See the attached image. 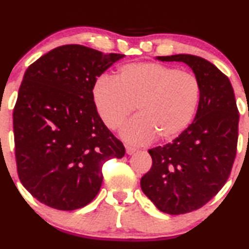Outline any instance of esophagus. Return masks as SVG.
Returning a JSON list of instances; mask_svg holds the SVG:
<instances>
[{
    "label": "esophagus",
    "mask_w": 249,
    "mask_h": 249,
    "mask_svg": "<svg viewBox=\"0 0 249 249\" xmlns=\"http://www.w3.org/2000/svg\"><path fill=\"white\" fill-rule=\"evenodd\" d=\"M125 148H126V153L127 154H133L134 152H137V148L136 147H133V146H131V145H126L125 146Z\"/></svg>",
    "instance_id": "esophagus-1"
}]
</instances>
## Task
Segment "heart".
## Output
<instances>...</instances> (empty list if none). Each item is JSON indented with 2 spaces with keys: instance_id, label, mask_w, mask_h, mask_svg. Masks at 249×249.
Listing matches in <instances>:
<instances>
[{
  "instance_id": "heart-1",
  "label": "heart",
  "mask_w": 249,
  "mask_h": 249,
  "mask_svg": "<svg viewBox=\"0 0 249 249\" xmlns=\"http://www.w3.org/2000/svg\"><path fill=\"white\" fill-rule=\"evenodd\" d=\"M92 97L98 115L110 130L122 128V137L134 143L154 137L167 142L179 136L193 121L200 97L199 81L194 74L157 62L122 66L116 75L95 82Z\"/></svg>"
}]
</instances>
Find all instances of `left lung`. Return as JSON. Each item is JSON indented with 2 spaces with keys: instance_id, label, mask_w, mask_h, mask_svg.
<instances>
[{
  "instance_id": "1",
  "label": "left lung",
  "mask_w": 249,
  "mask_h": 249,
  "mask_svg": "<svg viewBox=\"0 0 249 249\" xmlns=\"http://www.w3.org/2000/svg\"><path fill=\"white\" fill-rule=\"evenodd\" d=\"M187 64L199 81L194 122L164 146L151 148L152 168L140 185L160 211L183 214L204 206L229 178L238 145L239 111L229 77L200 56H158Z\"/></svg>"
}]
</instances>
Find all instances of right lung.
Listing matches in <instances>:
<instances>
[{
	"instance_id": "1",
	"label": "right lung",
	"mask_w": 249,
	"mask_h": 249,
	"mask_svg": "<svg viewBox=\"0 0 249 249\" xmlns=\"http://www.w3.org/2000/svg\"><path fill=\"white\" fill-rule=\"evenodd\" d=\"M124 56L64 45L24 74L14 107L15 157L24 188L43 204L62 211L89 204L104 162L124 157L92 97L97 77Z\"/></svg>"
}]
</instances>
